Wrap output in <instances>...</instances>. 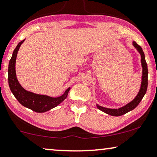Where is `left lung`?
I'll use <instances>...</instances> for the list:
<instances>
[{
  "mask_svg": "<svg viewBox=\"0 0 157 157\" xmlns=\"http://www.w3.org/2000/svg\"><path fill=\"white\" fill-rule=\"evenodd\" d=\"M132 45L136 48V49L138 51V52L140 53V63H141L142 67V77H141V83H140V88L138 91V94L136 96L132 99L130 102L127 104L122 107H120L118 109H111V108H106V107H104L100 106V105L96 104L97 108L99 110L102 111L103 112L106 113V114L111 115V116L114 117H119L122 116V115L126 114L130 111L133 110L139 104L140 101L144 98V96L146 94V90H147L148 87V67L147 64H146V59H145V55L143 51L142 48L138 45L135 41H132Z\"/></svg>",
  "mask_w": 157,
  "mask_h": 157,
  "instance_id": "left-lung-1",
  "label": "left lung"
}]
</instances>
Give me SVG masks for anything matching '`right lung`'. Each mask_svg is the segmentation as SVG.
<instances>
[{"instance_id":"1","label":"right lung","mask_w":157,"mask_h":157,"mask_svg":"<svg viewBox=\"0 0 157 157\" xmlns=\"http://www.w3.org/2000/svg\"><path fill=\"white\" fill-rule=\"evenodd\" d=\"M25 40H23L18 43L13 51L12 56L9 61V69H8V79L10 90L13 93L18 101L25 107L34 111L35 112L43 113L52 109L53 108L60 104L65 100L68 96V93L71 88H67L62 95L59 97H51L46 95L37 94L25 90L19 84L16 74V60H17V53L19 50L21 45Z\"/></svg>"}]
</instances>
